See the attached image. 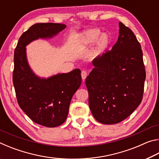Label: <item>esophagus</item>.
<instances>
[{"instance_id":"esophagus-1","label":"esophagus","mask_w":159,"mask_h":159,"mask_svg":"<svg viewBox=\"0 0 159 159\" xmlns=\"http://www.w3.org/2000/svg\"><path fill=\"white\" fill-rule=\"evenodd\" d=\"M81 77H82L83 80L84 81V80L86 79V77H87V73H86V71H81Z\"/></svg>"}]
</instances>
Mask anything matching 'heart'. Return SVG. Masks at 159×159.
<instances>
[{
    "mask_svg": "<svg viewBox=\"0 0 159 159\" xmlns=\"http://www.w3.org/2000/svg\"><path fill=\"white\" fill-rule=\"evenodd\" d=\"M95 42V55L98 56L109 49L111 45L112 39L109 34H102L99 28L88 29L78 35L74 42V49L76 51L85 50Z\"/></svg>",
    "mask_w": 159,
    "mask_h": 159,
    "instance_id": "obj_1",
    "label": "heart"
}]
</instances>
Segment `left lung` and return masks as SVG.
Segmentation results:
<instances>
[{"label": "left lung", "instance_id": "8db88e82", "mask_svg": "<svg viewBox=\"0 0 159 159\" xmlns=\"http://www.w3.org/2000/svg\"><path fill=\"white\" fill-rule=\"evenodd\" d=\"M143 55L137 38L119 23V36L111 50L98 55L86 78L89 107L103 124L125 120L141 103L146 78Z\"/></svg>", "mask_w": 159, "mask_h": 159}]
</instances>
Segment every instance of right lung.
Instances as JSON below:
<instances>
[{"label": "right lung", "instance_id": "right-lung-1", "mask_svg": "<svg viewBox=\"0 0 159 159\" xmlns=\"http://www.w3.org/2000/svg\"><path fill=\"white\" fill-rule=\"evenodd\" d=\"M66 27L63 24H35L21 35L15 50L12 80L19 105L33 121L48 128L66 120L72 97L81 84L80 70L40 77L29 65L26 47L36 40L52 39Z\"/></svg>", "mask_w": 159, "mask_h": 159}]
</instances>
